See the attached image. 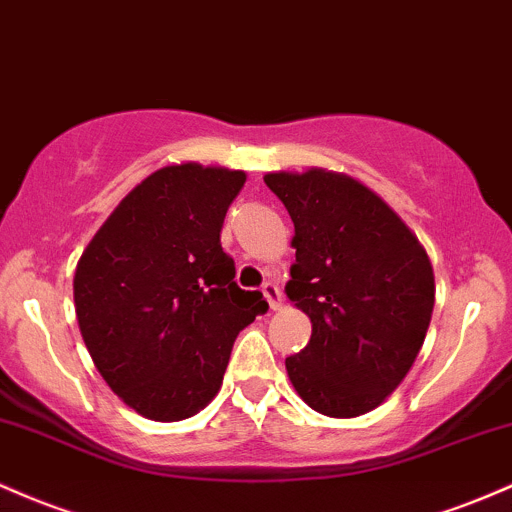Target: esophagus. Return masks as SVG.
Masks as SVG:
<instances>
[{
  "label": "esophagus",
  "instance_id": "1",
  "mask_svg": "<svg viewBox=\"0 0 512 512\" xmlns=\"http://www.w3.org/2000/svg\"><path fill=\"white\" fill-rule=\"evenodd\" d=\"M262 296H265L272 311H279V308H282V291H279V286L274 282H267L262 286Z\"/></svg>",
  "mask_w": 512,
  "mask_h": 512
}]
</instances>
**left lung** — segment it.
Masks as SVG:
<instances>
[{"instance_id":"8db88e82","label":"left lung","mask_w":512,"mask_h":512,"mask_svg":"<svg viewBox=\"0 0 512 512\" xmlns=\"http://www.w3.org/2000/svg\"><path fill=\"white\" fill-rule=\"evenodd\" d=\"M294 221L286 296L311 318V340L286 374L313 411L357 418L411 372L435 306V274L420 240L367 184L308 167L267 172Z\"/></svg>"}]
</instances>
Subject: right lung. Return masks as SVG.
<instances>
[{
  "mask_svg": "<svg viewBox=\"0 0 512 512\" xmlns=\"http://www.w3.org/2000/svg\"><path fill=\"white\" fill-rule=\"evenodd\" d=\"M243 170L172 162L136 184L84 247L77 323L94 367L128 408L192 418L216 398L240 330L267 308L221 247Z\"/></svg>",
  "mask_w": 512,
  "mask_h": 512,
  "instance_id": "1",
  "label": "right lung"
}]
</instances>
